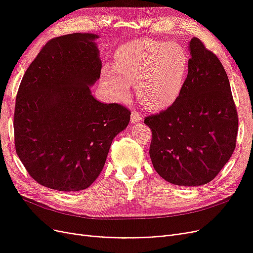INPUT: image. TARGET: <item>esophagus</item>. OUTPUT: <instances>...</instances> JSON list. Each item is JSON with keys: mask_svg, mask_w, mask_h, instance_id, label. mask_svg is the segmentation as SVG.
<instances>
[{"mask_svg": "<svg viewBox=\"0 0 253 253\" xmlns=\"http://www.w3.org/2000/svg\"><path fill=\"white\" fill-rule=\"evenodd\" d=\"M141 119H142L141 115L138 112L133 111V113L131 115V121L133 122V124H136V122H139Z\"/></svg>", "mask_w": 253, "mask_h": 253, "instance_id": "esophagus-1", "label": "esophagus"}]
</instances>
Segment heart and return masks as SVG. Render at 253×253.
Instances as JSON below:
<instances>
[{
	"label": "heart",
	"mask_w": 253,
	"mask_h": 253,
	"mask_svg": "<svg viewBox=\"0 0 253 253\" xmlns=\"http://www.w3.org/2000/svg\"><path fill=\"white\" fill-rule=\"evenodd\" d=\"M189 67V58L181 45L153 39H137L116 51L115 64L103 68L105 89L116 100L128 96L136 82L137 95L150 109L163 110L180 95Z\"/></svg>",
	"instance_id": "heart-1"
}]
</instances>
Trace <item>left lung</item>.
Masks as SVG:
<instances>
[{"label": "left lung", "instance_id": "obj_1", "mask_svg": "<svg viewBox=\"0 0 253 253\" xmlns=\"http://www.w3.org/2000/svg\"><path fill=\"white\" fill-rule=\"evenodd\" d=\"M188 76L167 110L144 118L152 129L150 157L164 179L177 186L210 182L233 154L239 117L223 64L203 42L189 43Z\"/></svg>", "mask_w": 253, "mask_h": 253}]
</instances>
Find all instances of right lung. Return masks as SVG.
I'll use <instances>...</instances> for the list:
<instances>
[{
	"label": "right lung",
	"mask_w": 253,
	"mask_h": 253,
	"mask_svg": "<svg viewBox=\"0 0 253 253\" xmlns=\"http://www.w3.org/2000/svg\"><path fill=\"white\" fill-rule=\"evenodd\" d=\"M95 34L75 33L44 45L23 76L13 115L16 152L38 183L63 192L88 188L131 111L91 95L100 78Z\"/></svg>",
	"instance_id": "right-lung-1"
}]
</instances>
